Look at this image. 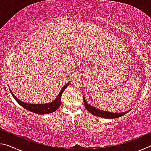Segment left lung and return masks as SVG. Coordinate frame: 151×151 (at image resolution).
Listing matches in <instances>:
<instances>
[{"label": "left lung", "mask_w": 151, "mask_h": 151, "mask_svg": "<svg viewBox=\"0 0 151 151\" xmlns=\"http://www.w3.org/2000/svg\"><path fill=\"white\" fill-rule=\"evenodd\" d=\"M83 102L84 104H85V107L87 111L91 112L92 114H93L94 116L101 117V118L104 119H116L121 117L122 116L124 115L125 114H127V112H129L131 110L127 111L126 112H107L104 111H102L99 109H96V107H94L92 105L88 104L86 103V101L85 99V96H83Z\"/></svg>", "instance_id": "8db88e82"}]
</instances>
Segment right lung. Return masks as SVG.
<instances>
[{
    "label": "right lung",
    "instance_id": "1",
    "mask_svg": "<svg viewBox=\"0 0 151 151\" xmlns=\"http://www.w3.org/2000/svg\"><path fill=\"white\" fill-rule=\"evenodd\" d=\"M69 83L70 82H68L66 85L63 86L55 101L50 102V103L45 104H32L24 103V102L20 101V99H18L17 97L12 93L11 89H9V90L11 91V94L12 96L14 97L15 100H16V101L20 106L23 107L24 109L38 114H46L55 112L59 108L61 102V96H62V94L63 93L64 91L65 90V88L67 87L68 85H69Z\"/></svg>",
    "mask_w": 151,
    "mask_h": 151
}]
</instances>
